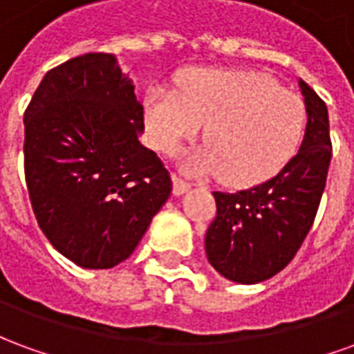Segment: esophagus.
Instances as JSON below:
<instances>
[{"label": "esophagus", "mask_w": 354, "mask_h": 354, "mask_svg": "<svg viewBox=\"0 0 354 354\" xmlns=\"http://www.w3.org/2000/svg\"><path fill=\"white\" fill-rule=\"evenodd\" d=\"M172 184H174V195H184L185 192H189L192 189V184L189 182H185V180H182L180 176H176V174H172Z\"/></svg>", "instance_id": "obj_1"}]
</instances>
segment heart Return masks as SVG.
Returning a JSON list of instances; mask_svg holds the SVG:
<instances>
[{"label":"heart","instance_id":"obj_1","mask_svg":"<svg viewBox=\"0 0 354 354\" xmlns=\"http://www.w3.org/2000/svg\"><path fill=\"white\" fill-rule=\"evenodd\" d=\"M146 123L162 153L176 151L205 123L208 144L187 159V169L248 187L271 180L292 161L304 140L307 109L266 73L197 70L182 80L180 93L153 88L147 94Z\"/></svg>","mask_w":354,"mask_h":354}]
</instances>
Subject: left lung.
I'll return each mask as SVG.
<instances>
[{"label": "left lung", "instance_id": "1", "mask_svg": "<svg viewBox=\"0 0 354 354\" xmlns=\"http://www.w3.org/2000/svg\"><path fill=\"white\" fill-rule=\"evenodd\" d=\"M307 127L301 147L263 184L237 193L214 192L216 218L205 248L210 266L241 284L267 281L296 256L311 230L332 159L324 100L299 80Z\"/></svg>", "mask_w": 354, "mask_h": 354}]
</instances>
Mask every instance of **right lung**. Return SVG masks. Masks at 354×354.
<instances>
[{"label":"right lung","mask_w":354,"mask_h":354,"mask_svg":"<svg viewBox=\"0 0 354 354\" xmlns=\"http://www.w3.org/2000/svg\"><path fill=\"white\" fill-rule=\"evenodd\" d=\"M144 108L113 55L88 53L45 73L24 113V174L35 220L85 269L127 260L172 192L140 144Z\"/></svg>","instance_id":"obj_1"}]
</instances>
